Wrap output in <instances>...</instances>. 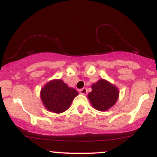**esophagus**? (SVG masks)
I'll use <instances>...</instances> for the list:
<instances>
[{"label": "esophagus", "mask_w": 157, "mask_h": 157, "mask_svg": "<svg viewBox=\"0 0 157 157\" xmlns=\"http://www.w3.org/2000/svg\"><path fill=\"white\" fill-rule=\"evenodd\" d=\"M80 94L86 95V93H87V90H86V88L83 87V88L80 89Z\"/></svg>", "instance_id": "1"}]
</instances>
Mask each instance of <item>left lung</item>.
<instances>
[{"label": "left lung", "mask_w": 157, "mask_h": 157, "mask_svg": "<svg viewBox=\"0 0 157 157\" xmlns=\"http://www.w3.org/2000/svg\"><path fill=\"white\" fill-rule=\"evenodd\" d=\"M92 91L88 94L93 108L99 111H106L113 106L118 99V88L107 80H99L92 85Z\"/></svg>", "instance_id": "8db88e82"}]
</instances>
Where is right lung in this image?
<instances>
[{
  "mask_svg": "<svg viewBox=\"0 0 157 157\" xmlns=\"http://www.w3.org/2000/svg\"><path fill=\"white\" fill-rule=\"evenodd\" d=\"M78 92L71 88L62 80H51L41 90V99L48 111L61 113L69 109Z\"/></svg>",
  "mask_w": 157,
  "mask_h": 157,
  "instance_id": "obj_1",
  "label": "right lung"
}]
</instances>
